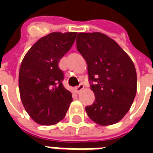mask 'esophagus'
<instances>
[{"label":"esophagus","mask_w":153,"mask_h":153,"mask_svg":"<svg viewBox=\"0 0 153 153\" xmlns=\"http://www.w3.org/2000/svg\"><path fill=\"white\" fill-rule=\"evenodd\" d=\"M83 88H84V86H83V84H80L79 86H77V87H76V88H75V92H76V94H79L80 92L82 91Z\"/></svg>","instance_id":"esophagus-1"}]
</instances>
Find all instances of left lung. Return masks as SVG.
Listing matches in <instances>:
<instances>
[{
  "label": "left lung",
  "mask_w": 153,
  "mask_h": 153,
  "mask_svg": "<svg viewBox=\"0 0 153 153\" xmlns=\"http://www.w3.org/2000/svg\"><path fill=\"white\" fill-rule=\"evenodd\" d=\"M76 48L88 65L95 100L86 106L89 118L101 126L117 123L134 100L137 76L129 56L114 40L100 32L78 33Z\"/></svg>",
  "instance_id": "obj_1"
}]
</instances>
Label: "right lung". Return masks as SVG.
I'll use <instances>...</instances> for the list:
<instances>
[{
	"label": "right lung",
	"instance_id": "right-lung-1",
	"mask_svg": "<svg viewBox=\"0 0 153 153\" xmlns=\"http://www.w3.org/2000/svg\"><path fill=\"white\" fill-rule=\"evenodd\" d=\"M76 32H53L33 45L23 59L19 88L23 105L41 125L61 121L72 101L71 93L63 86L61 58L71 49Z\"/></svg>",
	"mask_w": 153,
	"mask_h": 153
}]
</instances>
